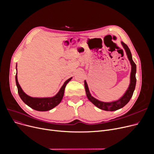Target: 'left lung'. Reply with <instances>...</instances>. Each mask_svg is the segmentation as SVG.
I'll list each match as a JSON object with an SVG mask.
<instances>
[{
  "instance_id": "obj_1",
  "label": "left lung",
  "mask_w": 154,
  "mask_h": 154,
  "mask_svg": "<svg viewBox=\"0 0 154 154\" xmlns=\"http://www.w3.org/2000/svg\"><path fill=\"white\" fill-rule=\"evenodd\" d=\"M121 44H122L123 47L124 48V49H125L127 55V57H128L129 61H130V63H131V66H132V70H131V73L130 85H129L127 90L126 91L125 93L124 94V95L122 97H120L119 100H117L116 101L111 102H104L100 101L97 99H96L94 97H92L91 95V94L89 92V90H88L87 84L85 80L84 81L85 92H86V95H87L88 99L93 104H94L96 107H97L100 109H102L103 110L114 111V110H117L118 109H120L121 108H122L123 107H124L125 105L129 102V100H131V97H132L134 91L135 90V88L136 65L132 60V54H131V51H130V49H129L128 46L123 42H121Z\"/></svg>"
}]
</instances>
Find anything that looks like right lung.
Returning a JSON list of instances; mask_svg holds the SVG:
<instances>
[{"label": "right lung", "instance_id": "right-lung-1", "mask_svg": "<svg viewBox=\"0 0 154 154\" xmlns=\"http://www.w3.org/2000/svg\"><path fill=\"white\" fill-rule=\"evenodd\" d=\"M16 70H17V66H16ZM72 77H70L68 80H67L64 82L63 85L60 88L59 92L55 96L52 97H45V98H37V97H32L29 96L25 92L23 91L21 87L20 86L18 80H17V75L16 74L15 75V82L16 85L17 87L18 93L20 96V99L22 101L27 104L29 107L37 111H47L50 110L56 107L57 105L60 103L61 102L63 96L64 94L65 88L68 82L72 79Z\"/></svg>", "mask_w": 154, "mask_h": 154}]
</instances>
